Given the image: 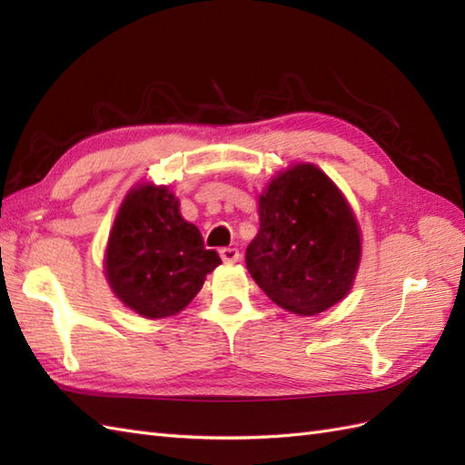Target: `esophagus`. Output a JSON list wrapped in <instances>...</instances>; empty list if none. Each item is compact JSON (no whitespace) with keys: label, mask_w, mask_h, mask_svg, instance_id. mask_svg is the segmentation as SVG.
Listing matches in <instances>:
<instances>
[{"label":"esophagus","mask_w":465,"mask_h":465,"mask_svg":"<svg viewBox=\"0 0 465 465\" xmlns=\"http://www.w3.org/2000/svg\"><path fill=\"white\" fill-rule=\"evenodd\" d=\"M220 255H222V260H223V263H235V262H240V252L235 250V248H223V250H220Z\"/></svg>","instance_id":"obj_1"}]
</instances>
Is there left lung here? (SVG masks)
I'll list each match as a JSON object with an SVG mask.
<instances>
[{"mask_svg":"<svg viewBox=\"0 0 465 465\" xmlns=\"http://www.w3.org/2000/svg\"><path fill=\"white\" fill-rule=\"evenodd\" d=\"M258 212L245 263L263 293L295 315L340 303L361 262L360 225L340 187L318 165L295 163L265 185Z\"/></svg>","mask_w":465,"mask_h":465,"instance_id":"left-lung-1","label":"left lung"}]
</instances>
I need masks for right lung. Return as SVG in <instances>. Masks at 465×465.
Masks as SVG:
<instances>
[{
    "label": "right lung",
    "instance_id": "1",
    "mask_svg": "<svg viewBox=\"0 0 465 465\" xmlns=\"http://www.w3.org/2000/svg\"><path fill=\"white\" fill-rule=\"evenodd\" d=\"M220 263L182 217L170 185L145 182L127 192L104 255L105 280L125 308L147 320L180 313Z\"/></svg>",
    "mask_w": 465,
    "mask_h": 465
}]
</instances>
